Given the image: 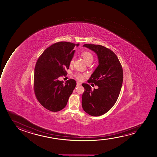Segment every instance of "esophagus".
Segmentation results:
<instances>
[{
    "label": "esophagus",
    "instance_id": "34e87169",
    "mask_svg": "<svg viewBox=\"0 0 157 157\" xmlns=\"http://www.w3.org/2000/svg\"><path fill=\"white\" fill-rule=\"evenodd\" d=\"M81 85V83L78 82H77V86H80Z\"/></svg>",
    "mask_w": 157,
    "mask_h": 157
}]
</instances>
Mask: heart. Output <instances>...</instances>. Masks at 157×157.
Segmentation results:
<instances>
[{
	"mask_svg": "<svg viewBox=\"0 0 157 157\" xmlns=\"http://www.w3.org/2000/svg\"><path fill=\"white\" fill-rule=\"evenodd\" d=\"M81 56L84 59V60L86 61V63H89V62L94 61V56H93V55L91 53L88 52H83L81 54ZM73 62H74V59L72 58V59H71V64H72L73 63ZM75 77L78 80H82L83 79V75L81 74V73H79V72H76V73H75Z\"/></svg>",
	"mask_w": 157,
	"mask_h": 157,
	"instance_id": "b5f03b06",
	"label": "heart"
}]
</instances>
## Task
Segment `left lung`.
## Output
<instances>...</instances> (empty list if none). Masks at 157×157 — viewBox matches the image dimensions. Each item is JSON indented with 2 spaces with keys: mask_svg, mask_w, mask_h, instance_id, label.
I'll list each match as a JSON object with an SVG mask.
<instances>
[{
  "mask_svg": "<svg viewBox=\"0 0 157 157\" xmlns=\"http://www.w3.org/2000/svg\"><path fill=\"white\" fill-rule=\"evenodd\" d=\"M83 47L95 52L99 65L88 82L98 86L92 91L87 83H82L85 91L82 95L83 110L93 116H99L108 112L118 99L122 88L123 72L117 57L111 49L100 45L86 44Z\"/></svg>",
  "mask_w": 157,
  "mask_h": 157,
  "instance_id": "obj_1",
  "label": "left lung"
}]
</instances>
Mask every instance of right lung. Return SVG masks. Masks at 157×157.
Listing matches in <instances>:
<instances>
[{
    "instance_id": "add662e5",
    "label": "right lung",
    "mask_w": 157,
    "mask_h": 157,
    "mask_svg": "<svg viewBox=\"0 0 157 157\" xmlns=\"http://www.w3.org/2000/svg\"><path fill=\"white\" fill-rule=\"evenodd\" d=\"M79 44L59 42L47 48L37 60L34 75V92L40 104L52 112H58L67 105L76 86L71 79L63 83L58 78L66 75L73 58L75 46Z\"/></svg>"
}]
</instances>
